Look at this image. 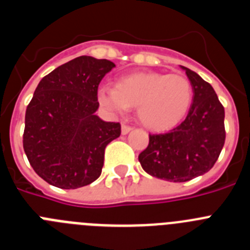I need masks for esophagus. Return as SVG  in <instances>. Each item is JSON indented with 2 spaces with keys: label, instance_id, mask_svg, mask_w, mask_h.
<instances>
[{
  "label": "esophagus",
  "instance_id": "obj_1",
  "mask_svg": "<svg viewBox=\"0 0 250 250\" xmlns=\"http://www.w3.org/2000/svg\"><path fill=\"white\" fill-rule=\"evenodd\" d=\"M131 130H132V127L129 126V125H126V124H123V125H121V134H123V135H126V134H129Z\"/></svg>",
  "mask_w": 250,
  "mask_h": 250
}]
</instances>
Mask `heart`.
Here are the masks:
<instances>
[{"label": "heart", "mask_w": 250, "mask_h": 250, "mask_svg": "<svg viewBox=\"0 0 250 250\" xmlns=\"http://www.w3.org/2000/svg\"><path fill=\"white\" fill-rule=\"evenodd\" d=\"M98 100L114 114L138 107V118L145 127L164 131L184 119L193 100V87L184 75L136 72L121 77L115 87L100 86Z\"/></svg>", "instance_id": "heart-1"}]
</instances>
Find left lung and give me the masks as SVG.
<instances>
[{"mask_svg":"<svg viewBox=\"0 0 250 250\" xmlns=\"http://www.w3.org/2000/svg\"><path fill=\"white\" fill-rule=\"evenodd\" d=\"M193 87V103L180 125L165 134L149 135L139 161L151 176L183 183L208 173L224 146V107L210 83L182 66Z\"/></svg>","mask_w":250,"mask_h":250,"instance_id":"obj_1","label":"left lung"}]
</instances>
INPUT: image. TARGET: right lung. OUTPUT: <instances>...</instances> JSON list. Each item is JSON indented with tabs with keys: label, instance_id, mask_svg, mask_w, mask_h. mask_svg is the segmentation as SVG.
<instances>
[{
	"label": "right lung",
	"instance_id": "right-lung-1",
	"mask_svg": "<svg viewBox=\"0 0 250 250\" xmlns=\"http://www.w3.org/2000/svg\"><path fill=\"white\" fill-rule=\"evenodd\" d=\"M114 67L109 60L80 56L37 85L26 109L23 150L48 184L77 189L100 176L106 145L121 134L120 124L95 115L99 83Z\"/></svg>",
	"mask_w": 250,
	"mask_h": 250
}]
</instances>
